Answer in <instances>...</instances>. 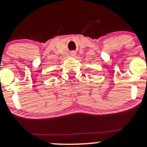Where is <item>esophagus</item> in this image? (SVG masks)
Instances as JSON below:
<instances>
[{
    "label": "esophagus",
    "mask_w": 147,
    "mask_h": 147,
    "mask_svg": "<svg viewBox=\"0 0 147 147\" xmlns=\"http://www.w3.org/2000/svg\"><path fill=\"white\" fill-rule=\"evenodd\" d=\"M70 55H71V57H75L76 55V52L72 51L71 52H70Z\"/></svg>",
    "instance_id": "obj_1"
}]
</instances>
